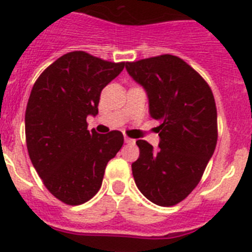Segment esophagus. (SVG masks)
Returning <instances> with one entry per match:
<instances>
[{
    "label": "esophagus",
    "mask_w": 252,
    "mask_h": 252,
    "mask_svg": "<svg viewBox=\"0 0 252 252\" xmlns=\"http://www.w3.org/2000/svg\"><path fill=\"white\" fill-rule=\"evenodd\" d=\"M125 143H126V144H135V140H134V139H131V137L125 136Z\"/></svg>",
    "instance_id": "esophagus-1"
}]
</instances>
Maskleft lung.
Segmentation results:
<instances>
[{"mask_svg": "<svg viewBox=\"0 0 252 252\" xmlns=\"http://www.w3.org/2000/svg\"><path fill=\"white\" fill-rule=\"evenodd\" d=\"M126 70L145 89L150 117L159 121L158 149L137 140L132 163L135 184L160 206L182 201L196 188L218 139L216 100L203 77L177 56L126 62Z\"/></svg>", "mask_w": 252, "mask_h": 252, "instance_id": "left-lung-1", "label": "left lung"}]
</instances>
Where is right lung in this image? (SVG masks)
Here are the masks:
<instances>
[{
    "label": "right lung",
    "instance_id": "add662e5",
    "mask_svg": "<svg viewBox=\"0 0 252 252\" xmlns=\"http://www.w3.org/2000/svg\"><path fill=\"white\" fill-rule=\"evenodd\" d=\"M125 62L104 61L83 51L56 60L36 79L25 111L30 160L53 196L80 205L99 191L107 163L124 144L120 131L88 130L98 115L100 92Z\"/></svg>",
    "mask_w": 252,
    "mask_h": 252
}]
</instances>
